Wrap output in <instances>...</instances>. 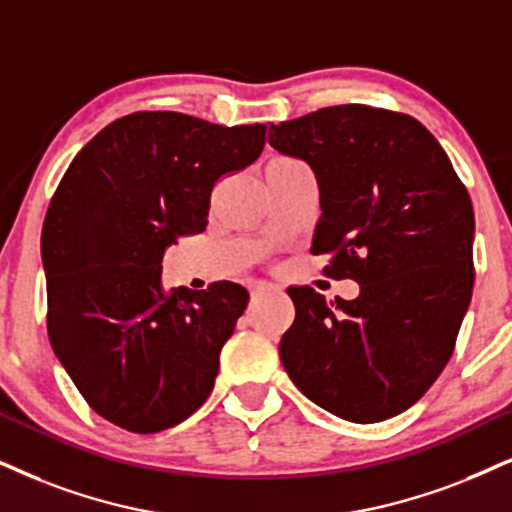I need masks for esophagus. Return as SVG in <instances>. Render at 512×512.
<instances>
[{"label": "esophagus", "instance_id": "1", "mask_svg": "<svg viewBox=\"0 0 512 512\" xmlns=\"http://www.w3.org/2000/svg\"><path fill=\"white\" fill-rule=\"evenodd\" d=\"M271 293H281V286H276V283L271 281H257L255 286H252V297H262Z\"/></svg>", "mask_w": 512, "mask_h": 512}]
</instances>
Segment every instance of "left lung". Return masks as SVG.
I'll return each mask as SVG.
<instances>
[{"label":"left lung","instance_id":"8db88e82","mask_svg":"<svg viewBox=\"0 0 512 512\" xmlns=\"http://www.w3.org/2000/svg\"><path fill=\"white\" fill-rule=\"evenodd\" d=\"M319 184L314 255L354 278V300L288 288L295 321L281 364L304 397L352 423H378L423 397L444 371L472 297L475 215L439 141L416 118L331 106L269 127Z\"/></svg>","mask_w":512,"mask_h":512}]
</instances>
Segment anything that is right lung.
I'll return each mask as SVG.
<instances>
[{
  "label": "right lung",
  "instance_id": "1",
  "mask_svg": "<svg viewBox=\"0 0 512 512\" xmlns=\"http://www.w3.org/2000/svg\"><path fill=\"white\" fill-rule=\"evenodd\" d=\"M264 125L132 113L75 155L42 229L47 328L89 406L129 432L179 425L210 397L248 290L160 283L177 236L208 226L217 181L260 158Z\"/></svg>",
  "mask_w": 512,
  "mask_h": 512
}]
</instances>
